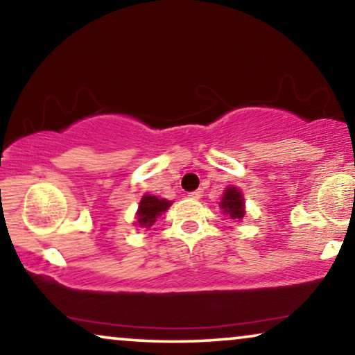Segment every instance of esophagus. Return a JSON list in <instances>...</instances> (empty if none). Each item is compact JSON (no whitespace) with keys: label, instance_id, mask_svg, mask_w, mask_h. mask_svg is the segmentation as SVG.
<instances>
[{"label":"esophagus","instance_id":"obj_1","mask_svg":"<svg viewBox=\"0 0 355 355\" xmlns=\"http://www.w3.org/2000/svg\"><path fill=\"white\" fill-rule=\"evenodd\" d=\"M188 196H190V198H191V200H200V198L202 196V191H201V190L191 191V193H188Z\"/></svg>","mask_w":355,"mask_h":355}]
</instances>
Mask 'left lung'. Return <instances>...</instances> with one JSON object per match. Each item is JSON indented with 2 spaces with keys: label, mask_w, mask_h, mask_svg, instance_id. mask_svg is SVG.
Here are the masks:
<instances>
[{
  "label": "left lung",
  "mask_w": 355,
  "mask_h": 355,
  "mask_svg": "<svg viewBox=\"0 0 355 355\" xmlns=\"http://www.w3.org/2000/svg\"><path fill=\"white\" fill-rule=\"evenodd\" d=\"M220 206H222V209H224V212L230 214L232 219H242L245 214L242 193H240L237 188H232V187L227 188L225 195L222 196Z\"/></svg>",
  "instance_id": "obj_1"
}]
</instances>
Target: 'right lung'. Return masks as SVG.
<instances>
[{
  "instance_id": "obj_1",
  "label": "right lung",
  "mask_w": 355,
  "mask_h": 355,
  "mask_svg": "<svg viewBox=\"0 0 355 355\" xmlns=\"http://www.w3.org/2000/svg\"><path fill=\"white\" fill-rule=\"evenodd\" d=\"M170 206V201L165 200H159L157 196H150L146 195L143 200L139 202V209H138V222L141 227H150L154 224L155 217L162 212L167 211V207Z\"/></svg>"
}]
</instances>
